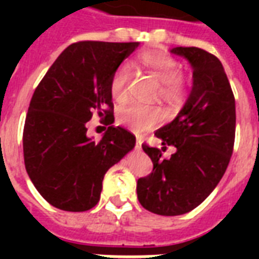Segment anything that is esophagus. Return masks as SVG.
<instances>
[{"mask_svg":"<svg viewBox=\"0 0 259 259\" xmlns=\"http://www.w3.org/2000/svg\"><path fill=\"white\" fill-rule=\"evenodd\" d=\"M136 148H137V150H140V148H141L140 137H137V140H136Z\"/></svg>","mask_w":259,"mask_h":259,"instance_id":"1","label":"esophagus"}]
</instances>
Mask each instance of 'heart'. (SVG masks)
Returning <instances> with one entry per match:
<instances>
[{"mask_svg":"<svg viewBox=\"0 0 259 259\" xmlns=\"http://www.w3.org/2000/svg\"><path fill=\"white\" fill-rule=\"evenodd\" d=\"M139 66L150 72L159 80V90L157 96L169 105H178L185 100L186 81L179 73L180 66L178 61L162 51H148L144 53L139 59ZM130 70L123 65L113 73L111 79V94L113 100L124 102L129 97ZM165 113L159 107L155 105H141L130 104L122 108L118 113V122L129 127L133 132L155 129L162 123Z\"/></svg>","mask_w":259,"mask_h":259,"instance_id":"1","label":"heart"}]
</instances>
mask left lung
I'll list each match as a JSON object with an SVG mask.
<instances>
[{"instance_id":"1","label":"left lung","mask_w":259,"mask_h":259,"mask_svg":"<svg viewBox=\"0 0 259 259\" xmlns=\"http://www.w3.org/2000/svg\"><path fill=\"white\" fill-rule=\"evenodd\" d=\"M189 61L193 87L178 116L155 132L162 148L143 144L154 168L137 180V198L150 212L176 217L194 209L211 194L226 172L236 132V104L221 61L197 47L170 50ZM177 152L163 160L162 151Z\"/></svg>"}]
</instances>
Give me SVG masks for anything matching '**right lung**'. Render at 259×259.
I'll use <instances>...</instances> for the list:
<instances>
[{
	"instance_id": "right-lung-1",
	"label": "right lung",
	"mask_w": 259,
	"mask_h": 259,
	"mask_svg": "<svg viewBox=\"0 0 259 259\" xmlns=\"http://www.w3.org/2000/svg\"><path fill=\"white\" fill-rule=\"evenodd\" d=\"M137 47L139 42H74L34 90L23 129L26 172L58 209L96 206L108 169L135 148L129 130L109 126L96 141L87 137L85 123L93 113L113 123L111 79Z\"/></svg>"
}]
</instances>
